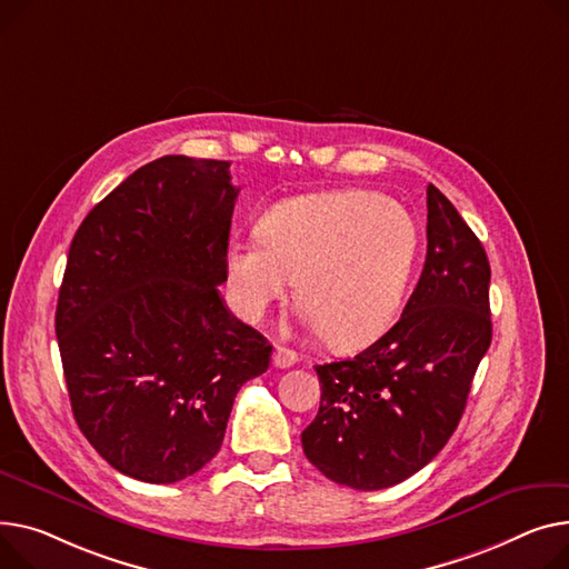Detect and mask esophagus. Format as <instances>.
Instances as JSON below:
<instances>
[{
	"label": "esophagus",
	"mask_w": 569,
	"mask_h": 569,
	"mask_svg": "<svg viewBox=\"0 0 569 569\" xmlns=\"http://www.w3.org/2000/svg\"><path fill=\"white\" fill-rule=\"evenodd\" d=\"M295 363H297V352H292V350L283 348V346H277V350H274V366L277 368H290Z\"/></svg>",
	"instance_id": "esophagus-1"
}]
</instances>
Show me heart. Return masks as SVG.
Listing matches in <instances>:
<instances>
[{"label": "heart", "mask_w": 569, "mask_h": 569, "mask_svg": "<svg viewBox=\"0 0 569 569\" xmlns=\"http://www.w3.org/2000/svg\"><path fill=\"white\" fill-rule=\"evenodd\" d=\"M419 253L409 210L366 189H338L274 206L260 236L229 242L226 272L242 318L260 320L297 279L307 322L331 348L357 350L398 318Z\"/></svg>", "instance_id": "obj_1"}]
</instances>
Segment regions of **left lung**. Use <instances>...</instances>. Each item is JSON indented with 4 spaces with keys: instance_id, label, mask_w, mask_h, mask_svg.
Wrapping results in <instances>:
<instances>
[{
    "instance_id": "left-lung-1",
    "label": "left lung",
    "mask_w": 569,
    "mask_h": 569,
    "mask_svg": "<svg viewBox=\"0 0 569 569\" xmlns=\"http://www.w3.org/2000/svg\"><path fill=\"white\" fill-rule=\"evenodd\" d=\"M487 253L428 184V253L400 320L352 359L316 366L320 409L301 432L309 462L352 489L421 471L456 432L491 343Z\"/></svg>"
}]
</instances>
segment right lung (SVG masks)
<instances>
[{"label":"right lung","instance_id":"obj_1","mask_svg":"<svg viewBox=\"0 0 569 569\" xmlns=\"http://www.w3.org/2000/svg\"><path fill=\"white\" fill-rule=\"evenodd\" d=\"M231 162L164 156L82 221L54 329L72 416L126 476L169 485L221 448L240 387L272 346L226 309Z\"/></svg>","mask_w":569,"mask_h":569}]
</instances>
